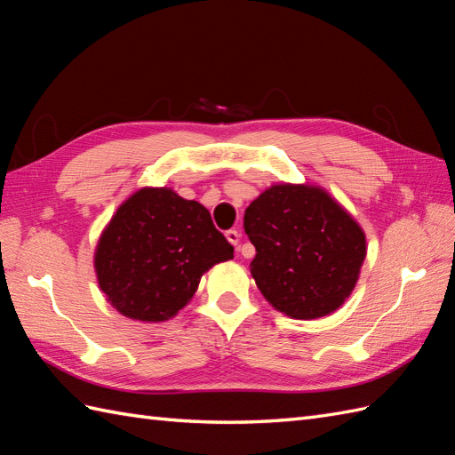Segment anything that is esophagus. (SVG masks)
Instances as JSON below:
<instances>
[{
  "mask_svg": "<svg viewBox=\"0 0 455 455\" xmlns=\"http://www.w3.org/2000/svg\"><path fill=\"white\" fill-rule=\"evenodd\" d=\"M227 240L232 243V246H238V242H240V232L238 230H227Z\"/></svg>",
  "mask_w": 455,
  "mask_h": 455,
  "instance_id": "obj_1",
  "label": "esophagus"
}]
</instances>
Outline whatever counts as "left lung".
<instances>
[{
  "label": "left lung",
  "mask_w": 455,
  "mask_h": 455,
  "mask_svg": "<svg viewBox=\"0 0 455 455\" xmlns=\"http://www.w3.org/2000/svg\"><path fill=\"white\" fill-rule=\"evenodd\" d=\"M243 230L255 246L253 281L286 317H327L354 292L365 232L321 186H269L243 213Z\"/></svg>",
  "instance_id": "left-lung-1"
}]
</instances>
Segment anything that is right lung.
<instances>
[{
    "instance_id": "add662e5",
    "label": "right lung",
    "mask_w": 455,
    "mask_h": 455,
    "mask_svg": "<svg viewBox=\"0 0 455 455\" xmlns=\"http://www.w3.org/2000/svg\"><path fill=\"white\" fill-rule=\"evenodd\" d=\"M235 258L207 209L172 188H144L116 207L94 253L98 284L121 315L163 323L194 298L204 273Z\"/></svg>"
}]
</instances>
